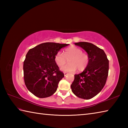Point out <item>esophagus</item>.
Instances as JSON below:
<instances>
[{"label":"esophagus","instance_id":"34e87169","mask_svg":"<svg viewBox=\"0 0 128 128\" xmlns=\"http://www.w3.org/2000/svg\"><path fill=\"white\" fill-rule=\"evenodd\" d=\"M64 76H67L68 75V72H64Z\"/></svg>","mask_w":128,"mask_h":128}]
</instances>
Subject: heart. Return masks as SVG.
Masks as SVG:
<instances>
[{"label":"heart","instance_id":"obj_1","mask_svg":"<svg viewBox=\"0 0 128 128\" xmlns=\"http://www.w3.org/2000/svg\"><path fill=\"white\" fill-rule=\"evenodd\" d=\"M54 62L57 66L61 67L66 64L69 60L68 64L62 66L61 70L64 72H83L88 66L90 61L88 54L84 53L81 48L72 47L66 49L63 54L57 53L54 56Z\"/></svg>","mask_w":128,"mask_h":128}]
</instances>
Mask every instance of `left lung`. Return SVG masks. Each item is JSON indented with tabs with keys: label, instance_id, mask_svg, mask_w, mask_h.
<instances>
[{
	"label": "left lung",
	"instance_id": "8db88e82",
	"mask_svg": "<svg viewBox=\"0 0 128 128\" xmlns=\"http://www.w3.org/2000/svg\"><path fill=\"white\" fill-rule=\"evenodd\" d=\"M75 45L88 53L90 61L83 72L74 75L72 90L77 97L89 100L96 96L104 86L108 75L109 60L104 50L92 43L81 42L75 43Z\"/></svg>",
	"mask_w": 128,
	"mask_h": 128
}]
</instances>
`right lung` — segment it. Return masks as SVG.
Listing matches in <instances>:
<instances>
[{"instance_id":"obj_1","label":"right lung","mask_w":128,"mask_h":128,"mask_svg":"<svg viewBox=\"0 0 128 128\" xmlns=\"http://www.w3.org/2000/svg\"><path fill=\"white\" fill-rule=\"evenodd\" d=\"M68 45L46 42L28 50L24 62V78L26 88L34 96L48 97L56 91L64 74L54 62V56Z\"/></svg>"}]
</instances>
